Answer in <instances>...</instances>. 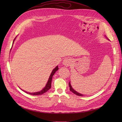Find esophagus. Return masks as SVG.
Returning a JSON list of instances; mask_svg holds the SVG:
<instances>
[{"label":"esophagus","mask_w":122,"mask_h":122,"mask_svg":"<svg viewBox=\"0 0 122 122\" xmlns=\"http://www.w3.org/2000/svg\"><path fill=\"white\" fill-rule=\"evenodd\" d=\"M62 64L63 65H64L66 67L70 66L71 64V60L69 58H65L63 60Z\"/></svg>","instance_id":"obj_1"}]
</instances>
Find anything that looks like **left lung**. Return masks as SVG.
<instances>
[{
	"label": "left lung",
	"instance_id": "1",
	"mask_svg": "<svg viewBox=\"0 0 122 122\" xmlns=\"http://www.w3.org/2000/svg\"><path fill=\"white\" fill-rule=\"evenodd\" d=\"M106 38H107V37H106ZM69 87H70V91L72 92L73 93H74L76 95H78V96H80V97H82V96L85 95H84V94H81V93H79L78 92H76L75 90H74V89H73V88L72 87L71 85V82H70H70H69Z\"/></svg>",
	"mask_w": 122,
	"mask_h": 122
}]
</instances>
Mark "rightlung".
I'll return each instance as SVG.
<instances>
[{
	"mask_svg": "<svg viewBox=\"0 0 122 122\" xmlns=\"http://www.w3.org/2000/svg\"><path fill=\"white\" fill-rule=\"evenodd\" d=\"M16 37H17V36H16ZM16 37L14 38V41H13V42L12 46H13V43H14V41H15V39H16ZM58 69H59V68L58 67V66H57L54 69H53L52 72H51V74H50V76H49V79H48V81L47 82L46 86H45V87H44L43 88H42V89H41V91L38 92H31V93H30V92H25V91L23 90V89H21V90H22L23 91H24V92H26V93H28V94H30V95H41V94H43V93H45V92H47V91L49 90V89L51 88V81H52V76H53L54 75V74L55 73V72H56L57 71H58Z\"/></svg>",
	"mask_w": 122,
	"mask_h": 122,
	"instance_id": "obj_1",
	"label": "right lung"
}]
</instances>
